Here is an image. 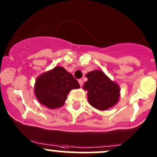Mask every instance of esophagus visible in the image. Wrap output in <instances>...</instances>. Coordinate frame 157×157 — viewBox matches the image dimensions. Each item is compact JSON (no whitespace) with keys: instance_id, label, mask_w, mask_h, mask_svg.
Segmentation results:
<instances>
[{"instance_id":"obj_1","label":"esophagus","mask_w":157,"mask_h":157,"mask_svg":"<svg viewBox=\"0 0 157 157\" xmlns=\"http://www.w3.org/2000/svg\"><path fill=\"white\" fill-rule=\"evenodd\" d=\"M78 82H79V84H80V86H83V80H81V79H80V80H78Z\"/></svg>"}]
</instances>
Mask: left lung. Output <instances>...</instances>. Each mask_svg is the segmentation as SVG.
Returning a JSON list of instances; mask_svg holds the SVG:
<instances>
[{"label":"left lung","instance_id":"1","mask_svg":"<svg viewBox=\"0 0 157 157\" xmlns=\"http://www.w3.org/2000/svg\"><path fill=\"white\" fill-rule=\"evenodd\" d=\"M86 77L88 80L83 89L88 91V100L92 106L105 110L118 102L120 89L103 72L93 71L88 73Z\"/></svg>","mask_w":157,"mask_h":157}]
</instances>
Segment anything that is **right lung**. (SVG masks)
<instances>
[{"label":"right lung","mask_w":157,"mask_h":157,"mask_svg":"<svg viewBox=\"0 0 157 157\" xmlns=\"http://www.w3.org/2000/svg\"><path fill=\"white\" fill-rule=\"evenodd\" d=\"M80 87L78 82L64 67H56L42 74L35 85V94L42 105L49 109L62 106L69 91Z\"/></svg>","instance_id":"add662e5"}]
</instances>
